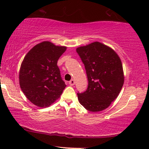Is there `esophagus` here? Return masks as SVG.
Instances as JSON below:
<instances>
[{"instance_id": "esophagus-1", "label": "esophagus", "mask_w": 149, "mask_h": 149, "mask_svg": "<svg viewBox=\"0 0 149 149\" xmlns=\"http://www.w3.org/2000/svg\"><path fill=\"white\" fill-rule=\"evenodd\" d=\"M69 85H71V86H73V85H74V84H75V80H74V79H71L69 82Z\"/></svg>"}]
</instances>
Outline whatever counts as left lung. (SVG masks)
I'll return each mask as SVG.
<instances>
[{"label": "left lung", "mask_w": 149, "mask_h": 149, "mask_svg": "<svg viewBox=\"0 0 149 149\" xmlns=\"http://www.w3.org/2000/svg\"><path fill=\"white\" fill-rule=\"evenodd\" d=\"M85 65L88 89L77 93L80 104L92 112L107 109L117 98L124 83L120 58L111 47L93 42L76 48Z\"/></svg>", "instance_id": "left-lung-1"}]
</instances>
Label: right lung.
<instances>
[{
	"label": "right lung",
	"mask_w": 149,
	"mask_h": 149,
	"mask_svg": "<svg viewBox=\"0 0 149 149\" xmlns=\"http://www.w3.org/2000/svg\"><path fill=\"white\" fill-rule=\"evenodd\" d=\"M65 46L43 41L32 47L20 66L19 79L26 97L38 107H48L58 100L66 88L57 61Z\"/></svg>",
	"instance_id": "add662e5"
}]
</instances>
